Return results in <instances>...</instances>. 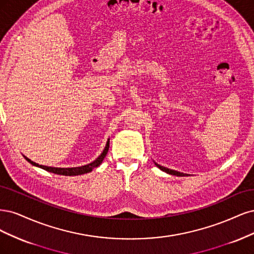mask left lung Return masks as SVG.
I'll return each instance as SVG.
<instances>
[{
    "label": "left lung",
    "mask_w": 254,
    "mask_h": 254,
    "mask_svg": "<svg viewBox=\"0 0 254 254\" xmlns=\"http://www.w3.org/2000/svg\"><path fill=\"white\" fill-rule=\"evenodd\" d=\"M155 165H156V167H157V168H159L161 171L166 172V173H168V174H171V175H175V176H188V174H185V173H181V172L175 171V170H170V169H168V168H165V167H162V166L158 165V163H156V162H155Z\"/></svg>",
    "instance_id": "left-lung-1"
}]
</instances>
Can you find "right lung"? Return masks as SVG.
Instances as JSON below:
<instances>
[{"label": "right lung", "mask_w": 254, "mask_h": 254, "mask_svg": "<svg viewBox=\"0 0 254 254\" xmlns=\"http://www.w3.org/2000/svg\"><path fill=\"white\" fill-rule=\"evenodd\" d=\"M109 148H110V139H108V142H106L105 148H104L103 152L100 154L99 157L96 158L93 162L88 163V165H85V166H82V167H76V168H55V167L42 166V165H39V163H36V162H34L32 160H30L26 156H24V155H23V156L29 163H31L32 166H35V167L43 169L45 171L51 172V173H55V174H58V175H64V176H76V175H81V174L88 173V172L93 171L94 168L99 167L101 165V162L103 161L104 157L106 156V154H108Z\"/></svg>", "instance_id": "obj_1"}]
</instances>
